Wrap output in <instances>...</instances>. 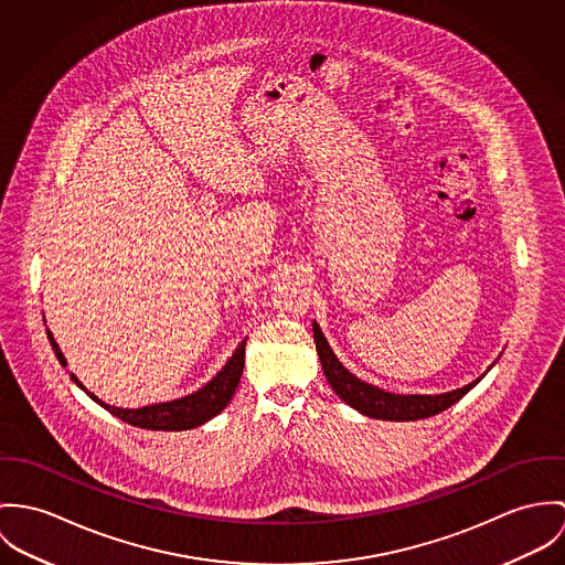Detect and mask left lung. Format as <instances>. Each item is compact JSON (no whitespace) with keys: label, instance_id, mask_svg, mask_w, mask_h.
<instances>
[{"label":"left lung","instance_id":"1","mask_svg":"<svg viewBox=\"0 0 565 565\" xmlns=\"http://www.w3.org/2000/svg\"><path fill=\"white\" fill-rule=\"evenodd\" d=\"M313 342H316V351L322 364L324 376L329 381V385L333 387V392L353 409H358L360 414L376 418V420H420V418H429L436 416L439 412L448 409L450 405H455L463 394H468L483 376L475 379L472 383L457 387L452 392H444V394H394V392H385L376 385H371L362 379L349 373L342 362L335 358V353L331 351L327 338L322 335L318 322L313 320Z\"/></svg>","mask_w":565,"mask_h":565}]
</instances>
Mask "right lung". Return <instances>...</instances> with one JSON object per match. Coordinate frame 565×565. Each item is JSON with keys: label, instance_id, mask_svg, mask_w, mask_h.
<instances>
[{"label": "right lung", "instance_id": "right-lung-1", "mask_svg": "<svg viewBox=\"0 0 565 565\" xmlns=\"http://www.w3.org/2000/svg\"><path fill=\"white\" fill-rule=\"evenodd\" d=\"M47 338L52 342V349L58 358V362L66 366L63 351L56 344L52 331H47ZM245 344L247 340H243L238 344V349L234 351V355L227 360V364L221 369V373L212 381H207L203 387H199L196 392H192L189 396L175 398V401H167V403H156V405H147L140 409H124V407H113L104 401H99L95 394H90L79 381L77 376L71 375V379L77 383V387H82L95 403H99L104 409H108L113 416L121 418L127 425L140 427V429H151V431H186L201 427L203 423L212 420L216 414H221L227 403L232 401L241 375L245 369Z\"/></svg>", "mask_w": 565, "mask_h": 565}]
</instances>
